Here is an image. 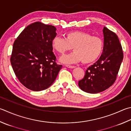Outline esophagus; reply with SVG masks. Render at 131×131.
<instances>
[{
	"label": "esophagus",
	"mask_w": 131,
	"mask_h": 131,
	"mask_svg": "<svg viewBox=\"0 0 131 131\" xmlns=\"http://www.w3.org/2000/svg\"><path fill=\"white\" fill-rule=\"evenodd\" d=\"M66 67L67 68H74L75 67L73 66H69V65H67Z\"/></svg>",
	"instance_id": "obj_1"
}]
</instances>
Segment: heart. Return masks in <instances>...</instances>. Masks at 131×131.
Returning a JSON list of instances; mask_svg holds the SVG:
<instances>
[{
  "label": "heart",
  "mask_w": 131,
  "mask_h": 131,
  "mask_svg": "<svg viewBox=\"0 0 131 131\" xmlns=\"http://www.w3.org/2000/svg\"><path fill=\"white\" fill-rule=\"evenodd\" d=\"M52 48L60 54H64L73 47V52L61 57L60 60L67 64L82 62L91 63L102 54L104 43L99 36L81 31L68 32L65 38L55 36L52 41Z\"/></svg>",
  "instance_id": "b5f03b06"
}]
</instances>
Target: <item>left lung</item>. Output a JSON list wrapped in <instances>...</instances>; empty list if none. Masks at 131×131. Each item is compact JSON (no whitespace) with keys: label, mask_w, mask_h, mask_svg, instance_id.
<instances>
[{"label":"left lung","mask_w":131,"mask_h":131,"mask_svg":"<svg viewBox=\"0 0 131 131\" xmlns=\"http://www.w3.org/2000/svg\"><path fill=\"white\" fill-rule=\"evenodd\" d=\"M104 47L102 55L85 71L78 85L81 90L97 93L110 87L116 79L123 59V52L116 34L104 27Z\"/></svg>","instance_id":"left-lung-1"}]
</instances>
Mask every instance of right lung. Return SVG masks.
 <instances>
[{
    "label": "right lung",
    "mask_w": 131,
    "mask_h": 131,
    "mask_svg": "<svg viewBox=\"0 0 131 131\" xmlns=\"http://www.w3.org/2000/svg\"><path fill=\"white\" fill-rule=\"evenodd\" d=\"M56 31L55 26L37 21L26 27L15 41L11 66L20 82L29 90L48 88L62 68L55 62L52 51Z\"/></svg>",
    "instance_id": "1"
}]
</instances>
